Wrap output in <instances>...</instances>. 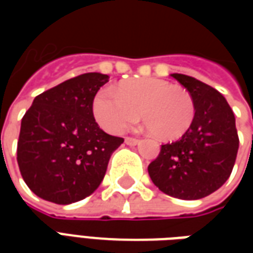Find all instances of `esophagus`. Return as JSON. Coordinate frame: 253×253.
I'll use <instances>...</instances> for the list:
<instances>
[{
    "instance_id": "1",
    "label": "esophagus",
    "mask_w": 253,
    "mask_h": 253,
    "mask_svg": "<svg viewBox=\"0 0 253 253\" xmlns=\"http://www.w3.org/2000/svg\"><path fill=\"white\" fill-rule=\"evenodd\" d=\"M125 142L127 143V145H137L138 143V139L137 138H134V137H126V139H125Z\"/></svg>"
}]
</instances>
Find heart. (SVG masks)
I'll list each match as a JSON object with an SVG mask.
<instances>
[{
	"label": "heart",
	"instance_id": "b5f03b06",
	"mask_svg": "<svg viewBox=\"0 0 253 253\" xmlns=\"http://www.w3.org/2000/svg\"><path fill=\"white\" fill-rule=\"evenodd\" d=\"M92 111L96 122L107 131L119 134L142 118L160 139L183 137L195 118V103L180 85L161 78H138L121 84L115 94L101 89L94 94Z\"/></svg>",
	"mask_w": 253,
	"mask_h": 253
}]
</instances>
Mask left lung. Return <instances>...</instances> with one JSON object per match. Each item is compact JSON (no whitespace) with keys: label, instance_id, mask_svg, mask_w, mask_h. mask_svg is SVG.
<instances>
[{"label":"left lung","instance_id":"1","mask_svg":"<svg viewBox=\"0 0 253 253\" xmlns=\"http://www.w3.org/2000/svg\"><path fill=\"white\" fill-rule=\"evenodd\" d=\"M172 77L188 90L195 103L190 130L172 143L161 145L149 176L164 194L179 199H201L217 191L232 173L239 135L226 99L210 85L175 73Z\"/></svg>","mask_w":253,"mask_h":253}]
</instances>
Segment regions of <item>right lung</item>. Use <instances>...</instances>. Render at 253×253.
Wrapping results in <instances>:
<instances>
[{"label": "right lung", "mask_w": 253, "mask_h": 253, "mask_svg": "<svg viewBox=\"0 0 253 253\" xmlns=\"http://www.w3.org/2000/svg\"><path fill=\"white\" fill-rule=\"evenodd\" d=\"M108 78L101 73L70 78L36 96L23 116L17 163L25 184L42 199L74 203L104 179L111 154L125 141L94 121L92 101Z\"/></svg>", "instance_id": "1"}]
</instances>
